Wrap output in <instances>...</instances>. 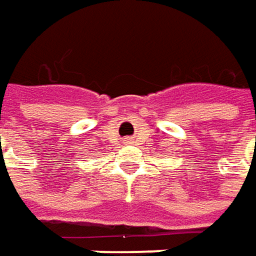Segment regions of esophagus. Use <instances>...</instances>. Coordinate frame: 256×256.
Returning a JSON list of instances; mask_svg holds the SVG:
<instances>
[{
  "mask_svg": "<svg viewBox=\"0 0 256 256\" xmlns=\"http://www.w3.org/2000/svg\"><path fill=\"white\" fill-rule=\"evenodd\" d=\"M128 141H130V140H128Z\"/></svg>",
  "mask_w": 256,
  "mask_h": 256,
  "instance_id": "obj_1",
  "label": "esophagus"
}]
</instances>
